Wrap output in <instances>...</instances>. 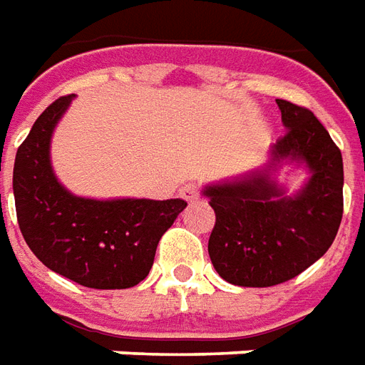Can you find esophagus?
I'll list each match as a JSON object with an SVG mask.
<instances>
[{"instance_id": "34e87169", "label": "esophagus", "mask_w": 365, "mask_h": 365, "mask_svg": "<svg viewBox=\"0 0 365 365\" xmlns=\"http://www.w3.org/2000/svg\"><path fill=\"white\" fill-rule=\"evenodd\" d=\"M180 197H182L183 201H195L197 197H199V190H197L195 183H185L180 187Z\"/></svg>"}]
</instances>
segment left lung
Listing matches in <instances>:
<instances>
[{
    "instance_id": "1",
    "label": "left lung",
    "mask_w": 365,
    "mask_h": 365,
    "mask_svg": "<svg viewBox=\"0 0 365 365\" xmlns=\"http://www.w3.org/2000/svg\"><path fill=\"white\" fill-rule=\"evenodd\" d=\"M286 133L265 166L205 185L217 222L209 255L226 282L265 288L298 277L331 247L342 220V155L313 112L277 100ZM296 163L310 178L294 196L274 175Z\"/></svg>"
}]
</instances>
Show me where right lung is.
Here are the masks:
<instances>
[{
  "mask_svg": "<svg viewBox=\"0 0 365 365\" xmlns=\"http://www.w3.org/2000/svg\"><path fill=\"white\" fill-rule=\"evenodd\" d=\"M73 100L61 96L19 147L13 193L24 242L48 269L86 288L121 290L147 279L156 245L187 203L182 199H88L53 174L50 143Z\"/></svg>",
  "mask_w": 365,
  "mask_h": 365,
  "instance_id": "right-lung-1",
  "label": "right lung"
}]
</instances>
